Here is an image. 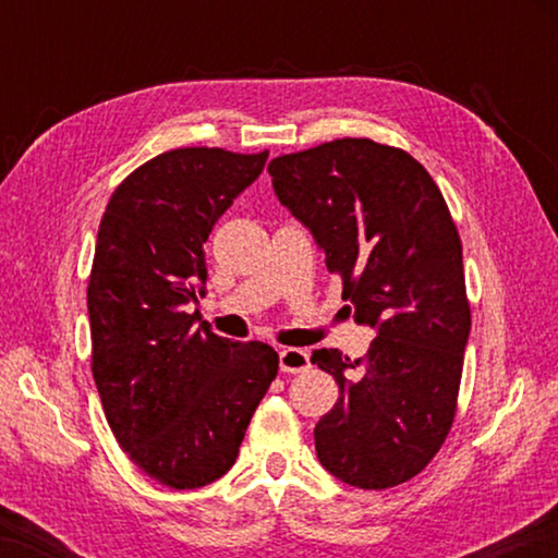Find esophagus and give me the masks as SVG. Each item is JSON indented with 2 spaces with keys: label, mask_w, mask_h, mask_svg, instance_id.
Wrapping results in <instances>:
<instances>
[{
  "label": "esophagus",
  "mask_w": 558,
  "mask_h": 558,
  "mask_svg": "<svg viewBox=\"0 0 558 558\" xmlns=\"http://www.w3.org/2000/svg\"><path fill=\"white\" fill-rule=\"evenodd\" d=\"M310 369V354L305 349H295V347H288L280 352V372L286 374H300Z\"/></svg>",
  "instance_id": "34e87169"
}]
</instances>
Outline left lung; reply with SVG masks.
Returning <instances> with one entry per match:
<instances>
[{
	"label": "left lung",
	"mask_w": 558,
	"mask_h": 558,
	"mask_svg": "<svg viewBox=\"0 0 558 558\" xmlns=\"http://www.w3.org/2000/svg\"><path fill=\"white\" fill-rule=\"evenodd\" d=\"M280 204L310 229L342 276L354 323L376 339L364 359L315 349L339 384L315 426L325 470L359 489L411 480L456 418L470 305L462 245L421 162L366 137H344L268 165Z\"/></svg>",
	"instance_id": "obj_1"
}]
</instances>
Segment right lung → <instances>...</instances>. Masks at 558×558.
<instances>
[{"instance_id": "1", "label": "right lung", "mask_w": 558, "mask_h": 558, "mask_svg": "<svg viewBox=\"0 0 558 558\" xmlns=\"http://www.w3.org/2000/svg\"><path fill=\"white\" fill-rule=\"evenodd\" d=\"M268 153L182 147L137 167L100 219L88 282L93 379L120 448L172 489L219 480L278 376L276 349L196 325L204 243Z\"/></svg>"}]
</instances>
